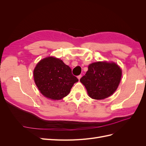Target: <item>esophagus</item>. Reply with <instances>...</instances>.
Segmentation results:
<instances>
[{
	"label": "esophagus",
	"mask_w": 146,
	"mask_h": 146,
	"mask_svg": "<svg viewBox=\"0 0 146 146\" xmlns=\"http://www.w3.org/2000/svg\"><path fill=\"white\" fill-rule=\"evenodd\" d=\"M81 77H82V75H80V76H77V78L79 80H80V79L81 78Z\"/></svg>",
	"instance_id": "obj_1"
}]
</instances>
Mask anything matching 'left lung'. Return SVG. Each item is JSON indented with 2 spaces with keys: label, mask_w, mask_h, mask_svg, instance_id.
<instances>
[{
  "label": "left lung",
  "mask_w": 146,
  "mask_h": 146,
  "mask_svg": "<svg viewBox=\"0 0 146 146\" xmlns=\"http://www.w3.org/2000/svg\"><path fill=\"white\" fill-rule=\"evenodd\" d=\"M88 70L80 82L92 99L103 100L116 91L122 77V69L113 61H97L88 66Z\"/></svg>",
  "instance_id": "obj_1"
}]
</instances>
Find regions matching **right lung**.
<instances>
[{
	"mask_svg": "<svg viewBox=\"0 0 146 146\" xmlns=\"http://www.w3.org/2000/svg\"><path fill=\"white\" fill-rule=\"evenodd\" d=\"M33 78L39 92L45 98L58 100L67 96L78 82L71 69L58 58L49 56L41 60L33 70Z\"/></svg>",
	"mask_w": 146,
	"mask_h": 146,
	"instance_id": "right-lung-1",
	"label": "right lung"
}]
</instances>
